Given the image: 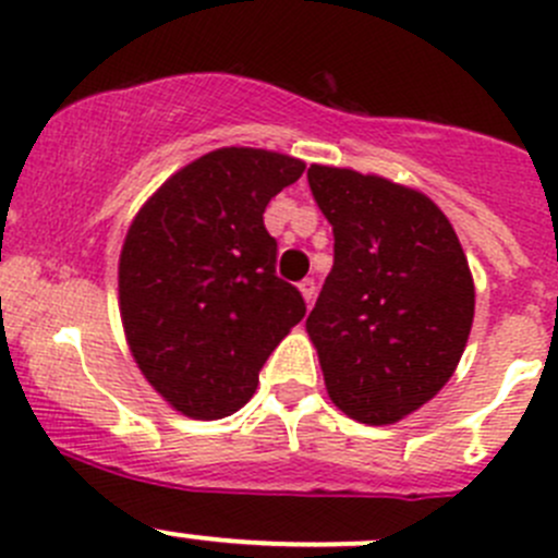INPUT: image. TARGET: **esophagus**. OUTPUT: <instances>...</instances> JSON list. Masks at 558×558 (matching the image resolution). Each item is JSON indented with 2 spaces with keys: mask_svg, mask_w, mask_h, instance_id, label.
I'll list each match as a JSON object with an SVG mask.
<instances>
[{
  "mask_svg": "<svg viewBox=\"0 0 558 558\" xmlns=\"http://www.w3.org/2000/svg\"><path fill=\"white\" fill-rule=\"evenodd\" d=\"M300 294H302V300L307 302V305H313V300H315V283H313L311 278L302 280V283H300Z\"/></svg>",
  "mask_w": 558,
  "mask_h": 558,
  "instance_id": "1",
  "label": "esophagus"
}]
</instances>
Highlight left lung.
I'll list each match as a JSON object with an SVG mask.
<instances>
[{"instance_id": "8db88e82", "label": "left lung", "mask_w": 558, "mask_h": 558, "mask_svg": "<svg viewBox=\"0 0 558 558\" xmlns=\"http://www.w3.org/2000/svg\"><path fill=\"white\" fill-rule=\"evenodd\" d=\"M335 264L307 315L331 402L359 424L415 413L451 380L475 318V283L446 213L380 174L311 165Z\"/></svg>"}]
</instances>
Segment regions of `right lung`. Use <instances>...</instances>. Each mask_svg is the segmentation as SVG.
<instances>
[{"instance_id": "right-lung-1", "label": "right lung", "mask_w": 558, "mask_h": 558, "mask_svg": "<svg viewBox=\"0 0 558 558\" xmlns=\"http://www.w3.org/2000/svg\"><path fill=\"white\" fill-rule=\"evenodd\" d=\"M305 161L262 148H218L156 189L129 227L118 307L140 373L178 413L216 421L256 393L258 369L305 318L275 275L264 229L275 194Z\"/></svg>"}]
</instances>
